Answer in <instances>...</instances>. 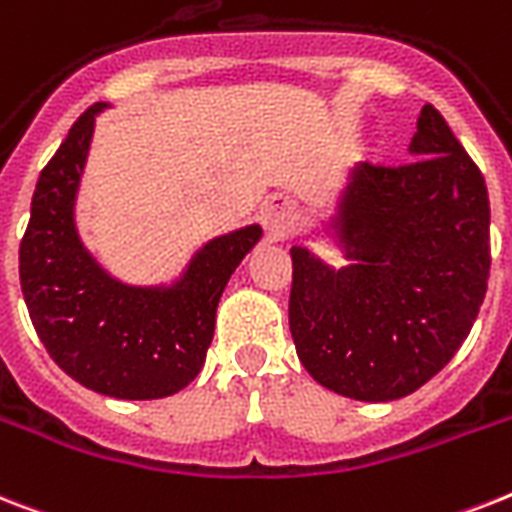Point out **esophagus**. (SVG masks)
<instances>
[{"label":"esophagus","instance_id":"obj_1","mask_svg":"<svg viewBox=\"0 0 512 512\" xmlns=\"http://www.w3.org/2000/svg\"><path fill=\"white\" fill-rule=\"evenodd\" d=\"M263 223L265 231H268L273 239H284L294 231V223H297V207L289 197H270L263 207Z\"/></svg>","mask_w":512,"mask_h":512}]
</instances>
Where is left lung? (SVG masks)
Wrapping results in <instances>:
<instances>
[{"label":"left lung","mask_w":512,"mask_h":512,"mask_svg":"<svg viewBox=\"0 0 512 512\" xmlns=\"http://www.w3.org/2000/svg\"><path fill=\"white\" fill-rule=\"evenodd\" d=\"M405 165L360 162L339 205L355 265L292 247L289 328L307 373L363 402L400 400L450 363L484 302L489 194L479 165L423 105Z\"/></svg>","instance_id":"8db88e82"}]
</instances>
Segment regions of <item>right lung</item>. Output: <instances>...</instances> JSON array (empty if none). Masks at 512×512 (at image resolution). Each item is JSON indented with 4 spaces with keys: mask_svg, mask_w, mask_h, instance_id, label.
I'll use <instances>...</instances> for the list:
<instances>
[{
    "mask_svg": "<svg viewBox=\"0 0 512 512\" xmlns=\"http://www.w3.org/2000/svg\"><path fill=\"white\" fill-rule=\"evenodd\" d=\"M102 107L83 112L41 170L20 242V286L41 344L70 378L118 400H157L202 371L220 294L260 228L207 244L170 292L112 281L83 252L73 226V199Z\"/></svg>",
    "mask_w": 512,
    "mask_h": 512,
    "instance_id": "add662e5",
    "label": "right lung"
}]
</instances>
